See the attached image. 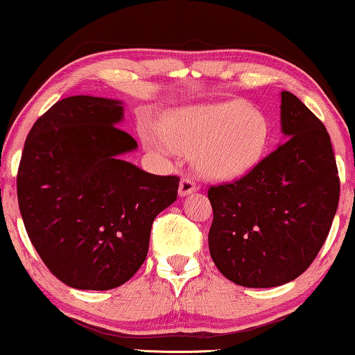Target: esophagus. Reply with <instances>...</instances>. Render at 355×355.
<instances>
[{"instance_id": "1", "label": "esophagus", "mask_w": 355, "mask_h": 355, "mask_svg": "<svg viewBox=\"0 0 355 355\" xmlns=\"http://www.w3.org/2000/svg\"><path fill=\"white\" fill-rule=\"evenodd\" d=\"M197 189H198V186H197L196 179L186 176L181 179V184H179V196L186 197V196H189V193L196 192Z\"/></svg>"}]
</instances>
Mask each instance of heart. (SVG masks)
Masks as SVG:
<instances>
[{
	"label": "heart",
	"mask_w": 355,
	"mask_h": 355,
	"mask_svg": "<svg viewBox=\"0 0 355 355\" xmlns=\"http://www.w3.org/2000/svg\"><path fill=\"white\" fill-rule=\"evenodd\" d=\"M169 147L192 153L202 174L232 179L263 157L270 129L265 116L245 101L223 100L171 110L159 121Z\"/></svg>",
	"instance_id": "obj_1"
}]
</instances>
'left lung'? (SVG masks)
<instances>
[{
  "mask_svg": "<svg viewBox=\"0 0 355 355\" xmlns=\"http://www.w3.org/2000/svg\"><path fill=\"white\" fill-rule=\"evenodd\" d=\"M288 140L232 182L210 186L208 247L216 268L245 288L289 283L312 265L339 202L331 140L322 121L281 92Z\"/></svg>",
  "mask_w": 355,
  "mask_h": 355,
  "instance_id": "1",
  "label": "left lung"
}]
</instances>
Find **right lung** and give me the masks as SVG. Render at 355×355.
I'll return each mask as SVG.
<instances>
[{
	"label": "right lung",
	"instance_id": "add662e5",
	"mask_svg": "<svg viewBox=\"0 0 355 355\" xmlns=\"http://www.w3.org/2000/svg\"><path fill=\"white\" fill-rule=\"evenodd\" d=\"M121 101L76 95L35 121L17 169L28 239L46 268L76 289L118 288L147 259L159 211L179 178L145 173L119 155L137 148L121 130Z\"/></svg>",
	"mask_w": 355,
	"mask_h": 355
}]
</instances>
